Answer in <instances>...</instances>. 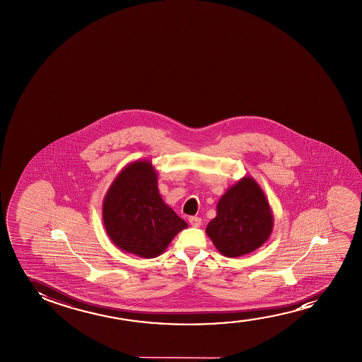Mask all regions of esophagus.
<instances>
[{
    "instance_id": "34e87169",
    "label": "esophagus",
    "mask_w": 362,
    "mask_h": 362,
    "mask_svg": "<svg viewBox=\"0 0 362 362\" xmlns=\"http://www.w3.org/2000/svg\"><path fill=\"white\" fill-rule=\"evenodd\" d=\"M189 223L193 226V228H199L202 225V218L198 216H190L189 218Z\"/></svg>"
}]
</instances>
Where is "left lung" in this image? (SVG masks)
I'll return each mask as SVG.
<instances>
[{"instance_id": "left-lung-1", "label": "left lung", "mask_w": 362, "mask_h": 362, "mask_svg": "<svg viewBox=\"0 0 362 362\" xmlns=\"http://www.w3.org/2000/svg\"><path fill=\"white\" fill-rule=\"evenodd\" d=\"M272 209L252 177H243L225 192L216 205V216L206 235L218 252L240 257L261 247L272 233Z\"/></svg>"}]
</instances>
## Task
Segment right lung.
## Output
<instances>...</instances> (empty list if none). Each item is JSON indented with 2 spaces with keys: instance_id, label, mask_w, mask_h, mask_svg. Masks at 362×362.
<instances>
[{
  "instance_id": "1",
  "label": "right lung",
  "mask_w": 362,
  "mask_h": 362,
  "mask_svg": "<svg viewBox=\"0 0 362 362\" xmlns=\"http://www.w3.org/2000/svg\"><path fill=\"white\" fill-rule=\"evenodd\" d=\"M103 220L114 245L142 258L162 255L175 235L188 228L164 203L148 159L134 160L117 174L103 202Z\"/></svg>"
}]
</instances>
